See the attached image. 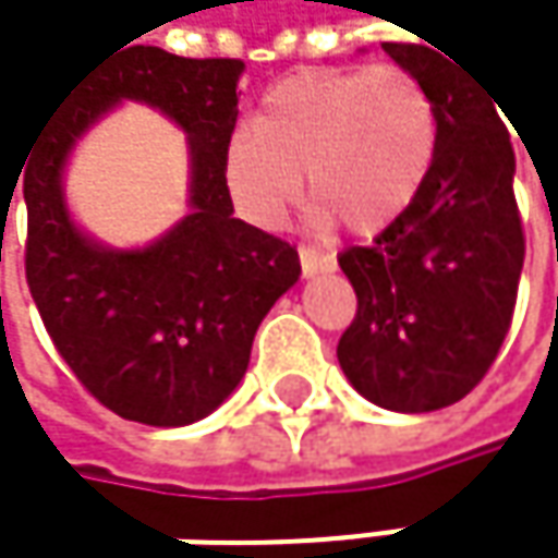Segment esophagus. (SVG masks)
I'll return each instance as SVG.
<instances>
[{"mask_svg": "<svg viewBox=\"0 0 558 558\" xmlns=\"http://www.w3.org/2000/svg\"><path fill=\"white\" fill-rule=\"evenodd\" d=\"M300 268H303V278H316V275H326V271H336V258L326 255V252H316V248H300Z\"/></svg>", "mask_w": 558, "mask_h": 558, "instance_id": "obj_1", "label": "esophagus"}]
</instances>
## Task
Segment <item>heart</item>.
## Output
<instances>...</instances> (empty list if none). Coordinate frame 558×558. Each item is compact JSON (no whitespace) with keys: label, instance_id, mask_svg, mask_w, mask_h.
Returning a JSON list of instances; mask_svg holds the SVG:
<instances>
[{"label":"heart","instance_id":"b5f03b06","mask_svg":"<svg viewBox=\"0 0 558 558\" xmlns=\"http://www.w3.org/2000/svg\"><path fill=\"white\" fill-rule=\"evenodd\" d=\"M439 116L407 66L306 70L265 93L252 129L222 148V183L258 229H280L303 196L316 222L375 235L413 203L436 158Z\"/></svg>","mask_w":558,"mask_h":558}]
</instances>
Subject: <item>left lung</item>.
<instances>
[{
    "instance_id": "left-lung-1",
    "label": "left lung",
    "mask_w": 558,
    "mask_h": 558,
    "mask_svg": "<svg viewBox=\"0 0 558 558\" xmlns=\"http://www.w3.org/2000/svg\"><path fill=\"white\" fill-rule=\"evenodd\" d=\"M381 48L433 93L439 142L413 203L372 245L339 255L359 310L336 355L372 403L429 413L488 375L510 329L526 252L513 145L501 102L459 60L423 45Z\"/></svg>"
}]
</instances>
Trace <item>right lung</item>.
I'll return each mask as SVG.
<instances>
[{
    "label": "right lung",
    "instance_id": "right-lung-1",
    "mask_svg": "<svg viewBox=\"0 0 558 558\" xmlns=\"http://www.w3.org/2000/svg\"><path fill=\"white\" fill-rule=\"evenodd\" d=\"M242 70L232 57L119 48L63 93L19 170L25 278L45 329L80 385L135 423L209 416L245 378L262 319L300 278L296 248L235 219L222 183ZM122 98L161 108L187 132L191 151V213L158 243L129 253L93 243L62 199L72 145Z\"/></svg>",
    "mask_w": 558,
    "mask_h": 558
}]
</instances>
